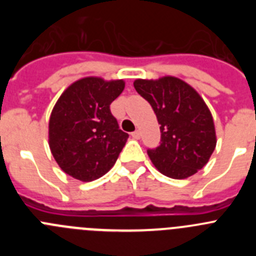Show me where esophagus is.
<instances>
[{"instance_id":"esophagus-1","label":"esophagus","mask_w":256,"mask_h":256,"mask_svg":"<svg viewBox=\"0 0 256 256\" xmlns=\"http://www.w3.org/2000/svg\"><path fill=\"white\" fill-rule=\"evenodd\" d=\"M132 137L134 140H140L141 138V132H140V130H134V132L132 133Z\"/></svg>"}]
</instances>
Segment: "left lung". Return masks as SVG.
Here are the masks:
<instances>
[{
	"label": "left lung",
	"mask_w": 256,
	"mask_h": 256,
	"mask_svg": "<svg viewBox=\"0 0 256 256\" xmlns=\"http://www.w3.org/2000/svg\"><path fill=\"white\" fill-rule=\"evenodd\" d=\"M133 84L160 124V144L148 150L156 169L166 177L184 180L204 168L216 138L212 116L200 94L174 76L137 79Z\"/></svg>",
	"instance_id": "1"
}]
</instances>
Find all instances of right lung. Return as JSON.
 I'll return each mask as SVG.
<instances>
[{
    "label": "right lung",
    "instance_id": "obj_1",
    "mask_svg": "<svg viewBox=\"0 0 256 256\" xmlns=\"http://www.w3.org/2000/svg\"><path fill=\"white\" fill-rule=\"evenodd\" d=\"M123 90V80L79 79L52 110L50 148L58 166L76 180L90 182L102 177L123 150L128 133L119 128L110 110Z\"/></svg>",
    "mask_w": 256,
    "mask_h": 256
}]
</instances>
